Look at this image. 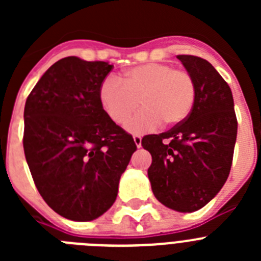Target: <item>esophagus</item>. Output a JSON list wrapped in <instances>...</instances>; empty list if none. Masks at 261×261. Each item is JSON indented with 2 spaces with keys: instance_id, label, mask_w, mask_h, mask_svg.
I'll return each instance as SVG.
<instances>
[{
  "instance_id": "34e87169",
  "label": "esophagus",
  "mask_w": 261,
  "mask_h": 261,
  "mask_svg": "<svg viewBox=\"0 0 261 261\" xmlns=\"http://www.w3.org/2000/svg\"><path fill=\"white\" fill-rule=\"evenodd\" d=\"M133 140H135L136 146H137V147H141L142 140H141V137H140V136H135V137H133Z\"/></svg>"
}]
</instances>
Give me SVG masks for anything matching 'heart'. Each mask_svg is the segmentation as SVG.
I'll return each instance as SVG.
<instances>
[{
    "mask_svg": "<svg viewBox=\"0 0 261 261\" xmlns=\"http://www.w3.org/2000/svg\"><path fill=\"white\" fill-rule=\"evenodd\" d=\"M195 96V82L187 71L158 62L129 69L121 81L107 77L99 89L100 105L116 124L126 123L140 100L144 110L126 125L135 135L151 132L162 123H181L190 115Z\"/></svg>",
    "mask_w": 261,
    "mask_h": 261,
    "instance_id": "1",
    "label": "heart"
}]
</instances>
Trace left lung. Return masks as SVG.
I'll return each mask as SVG.
<instances>
[{
	"mask_svg": "<svg viewBox=\"0 0 261 261\" xmlns=\"http://www.w3.org/2000/svg\"><path fill=\"white\" fill-rule=\"evenodd\" d=\"M196 87L190 115L161 135L142 138L151 154L147 176L154 196L172 211L201 209L220 192L231 168L238 123L231 90L211 62L179 55Z\"/></svg>",
	"mask_w": 261,
	"mask_h": 261,
	"instance_id": "1",
	"label": "left lung"
}]
</instances>
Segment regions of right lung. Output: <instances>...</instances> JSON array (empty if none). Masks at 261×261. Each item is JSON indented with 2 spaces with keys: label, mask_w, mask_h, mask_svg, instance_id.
Segmentation results:
<instances>
[{
  "label": "right lung",
  "mask_w": 261,
  "mask_h": 261,
  "mask_svg": "<svg viewBox=\"0 0 261 261\" xmlns=\"http://www.w3.org/2000/svg\"><path fill=\"white\" fill-rule=\"evenodd\" d=\"M112 68L75 56L59 60L24 106L23 149L32 179L50 208L71 221H93L112 206L137 150L99 100Z\"/></svg>",
  "instance_id": "right-lung-1"
}]
</instances>
